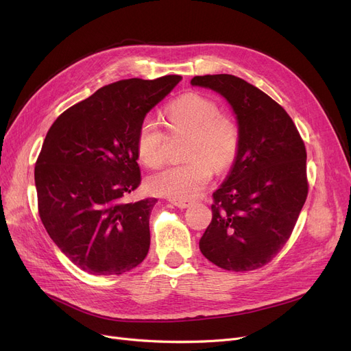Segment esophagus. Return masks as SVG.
Here are the masks:
<instances>
[{
    "label": "esophagus",
    "instance_id": "esophagus-1",
    "mask_svg": "<svg viewBox=\"0 0 351 351\" xmlns=\"http://www.w3.org/2000/svg\"><path fill=\"white\" fill-rule=\"evenodd\" d=\"M172 204L180 209H186L192 205L191 200H172Z\"/></svg>",
    "mask_w": 351,
    "mask_h": 351
}]
</instances>
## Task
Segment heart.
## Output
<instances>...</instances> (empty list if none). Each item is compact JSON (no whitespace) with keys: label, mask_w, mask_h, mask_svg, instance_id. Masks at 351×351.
Returning <instances> with one entry per match:
<instances>
[{"label":"heart","mask_w":351,"mask_h":351,"mask_svg":"<svg viewBox=\"0 0 351 351\" xmlns=\"http://www.w3.org/2000/svg\"><path fill=\"white\" fill-rule=\"evenodd\" d=\"M169 129L175 134L191 135L188 145L189 162L169 166L147 180L149 191L172 200H186L196 196L210 180L215 171H225L234 162L239 151V128L226 115L219 114L215 101L186 94L166 109ZM165 135L158 123L146 118L138 132V155L149 168H158L165 159Z\"/></svg>","instance_id":"heart-1"}]
</instances>
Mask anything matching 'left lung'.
I'll use <instances>...</instances> for the list:
<instances>
[{
    "label": "left lung",
    "instance_id": "8db88e82",
    "mask_svg": "<svg viewBox=\"0 0 351 351\" xmlns=\"http://www.w3.org/2000/svg\"><path fill=\"white\" fill-rule=\"evenodd\" d=\"M191 84L230 105L241 135L232 168L213 193L212 222L199 249L225 270L259 269L286 245L306 202L304 143L286 110L245 80L219 73Z\"/></svg>",
    "mask_w": 351,
    "mask_h": 351
}]
</instances>
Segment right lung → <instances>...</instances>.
I'll use <instances>...</instances> for the list:
<instances>
[{"label":"right lung","instance_id":"add662e5","mask_svg":"<svg viewBox=\"0 0 351 351\" xmlns=\"http://www.w3.org/2000/svg\"><path fill=\"white\" fill-rule=\"evenodd\" d=\"M180 80L106 85L49 128L34 173L40 217L53 243L89 274H122L149 250L158 199H123L141 185L139 126Z\"/></svg>","mask_w":351,"mask_h":351}]
</instances>
